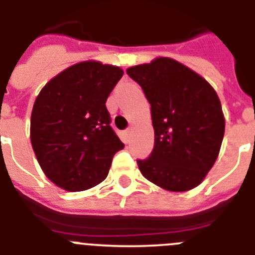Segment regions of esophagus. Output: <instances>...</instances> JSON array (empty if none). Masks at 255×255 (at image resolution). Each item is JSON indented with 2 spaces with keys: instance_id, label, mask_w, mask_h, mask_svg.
Listing matches in <instances>:
<instances>
[{
  "instance_id": "1",
  "label": "esophagus",
  "mask_w": 255,
  "mask_h": 255,
  "mask_svg": "<svg viewBox=\"0 0 255 255\" xmlns=\"http://www.w3.org/2000/svg\"><path fill=\"white\" fill-rule=\"evenodd\" d=\"M125 135H126V137H129L130 135H131V129H130V128H129V129L125 130Z\"/></svg>"
}]
</instances>
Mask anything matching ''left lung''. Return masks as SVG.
Listing matches in <instances>:
<instances>
[{"label": "left lung", "instance_id": "obj_1", "mask_svg": "<svg viewBox=\"0 0 255 255\" xmlns=\"http://www.w3.org/2000/svg\"><path fill=\"white\" fill-rule=\"evenodd\" d=\"M150 104L154 148L137 159L144 177L172 192L204 181L216 162L225 132L218 93L205 78L170 58L126 69Z\"/></svg>", "mask_w": 255, "mask_h": 255}]
</instances>
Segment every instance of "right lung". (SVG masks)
Wrapping results in <instances>:
<instances>
[{
    "label": "right lung",
    "instance_id": "obj_1",
    "mask_svg": "<svg viewBox=\"0 0 255 255\" xmlns=\"http://www.w3.org/2000/svg\"><path fill=\"white\" fill-rule=\"evenodd\" d=\"M123 74L115 65L86 60L60 72L37 95L31 145L45 176L63 190L78 192L101 183L124 148L106 109Z\"/></svg>",
    "mask_w": 255,
    "mask_h": 255
}]
</instances>
